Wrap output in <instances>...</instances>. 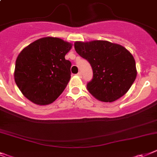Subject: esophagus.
Masks as SVG:
<instances>
[{
  "label": "esophagus",
  "mask_w": 157,
  "mask_h": 157,
  "mask_svg": "<svg viewBox=\"0 0 157 157\" xmlns=\"http://www.w3.org/2000/svg\"><path fill=\"white\" fill-rule=\"evenodd\" d=\"M77 76H78V77H82V73H80V72H79V73H77Z\"/></svg>",
  "instance_id": "obj_1"
}]
</instances>
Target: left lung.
I'll list each match as a JSON object with an SVG mask.
<instances>
[{
	"instance_id": "obj_1",
	"label": "left lung",
	"mask_w": 157,
	"mask_h": 157,
	"mask_svg": "<svg viewBox=\"0 0 157 157\" xmlns=\"http://www.w3.org/2000/svg\"><path fill=\"white\" fill-rule=\"evenodd\" d=\"M77 54L92 65L87 89L101 102H114L129 91L137 77L135 60L124 46L105 40L76 41Z\"/></svg>"
}]
</instances>
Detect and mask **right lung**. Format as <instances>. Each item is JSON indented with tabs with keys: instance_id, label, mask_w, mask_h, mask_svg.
Segmentation results:
<instances>
[{
	"instance_id": "add662e5",
	"label": "right lung",
	"mask_w": 157,
	"mask_h": 157,
	"mask_svg": "<svg viewBox=\"0 0 157 157\" xmlns=\"http://www.w3.org/2000/svg\"><path fill=\"white\" fill-rule=\"evenodd\" d=\"M73 44L56 37L35 40L16 58L14 79L22 94L37 105H48L63 92L70 80L71 62L65 54Z\"/></svg>"
}]
</instances>
